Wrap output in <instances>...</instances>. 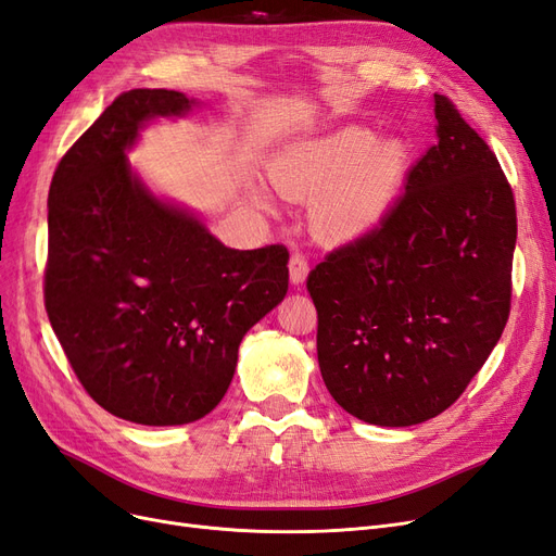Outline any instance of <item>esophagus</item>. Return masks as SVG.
<instances>
[{"label":"esophagus","mask_w":556,"mask_h":556,"mask_svg":"<svg viewBox=\"0 0 556 556\" xmlns=\"http://www.w3.org/2000/svg\"><path fill=\"white\" fill-rule=\"evenodd\" d=\"M307 273H309V261H307V254L300 252V249H295V252L291 254V261H289V275H291V281H293V283H302L304 279H307Z\"/></svg>","instance_id":"1"}]
</instances>
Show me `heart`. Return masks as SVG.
Returning <instances> with one entry per match:
<instances>
[{"instance_id": "b5f03b06", "label": "heart", "mask_w": 556, "mask_h": 556, "mask_svg": "<svg viewBox=\"0 0 556 556\" xmlns=\"http://www.w3.org/2000/svg\"><path fill=\"white\" fill-rule=\"evenodd\" d=\"M404 175L406 150L400 142H376L361 127L300 142L270 168L281 193L318 199V222L337 238H357L379 226L400 199Z\"/></svg>"}]
</instances>
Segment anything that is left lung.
I'll use <instances>...</instances> for the list:
<instances>
[{
  "mask_svg": "<svg viewBox=\"0 0 556 556\" xmlns=\"http://www.w3.org/2000/svg\"><path fill=\"white\" fill-rule=\"evenodd\" d=\"M439 146L386 219L307 277L318 367L334 402L381 427L453 406L510 314L515 195L496 154L434 94Z\"/></svg>",
  "mask_w": 556,
  "mask_h": 556,
  "instance_id": "1",
  "label": "left lung"
}]
</instances>
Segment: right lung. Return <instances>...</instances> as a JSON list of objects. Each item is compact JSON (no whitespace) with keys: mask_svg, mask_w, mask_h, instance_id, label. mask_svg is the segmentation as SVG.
<instances>
[{"mask_svg":"<svg viewBox=\"0 0 556 556\" xmlns=\"http://www.w3.org/2000/svg\"><path fill=\"white\" fill-rule=\"evenodd\" d=\"M173 89L122 92L55 168L43 298L78 381L109 414L185 425L222 402L244 332L289 291V249L224 247L131 175L140 124L182 115Z\"/></svg>","mask_w":556,"mask_h":556,"instance_id":"1","label":"right lung"}]
</instances>
